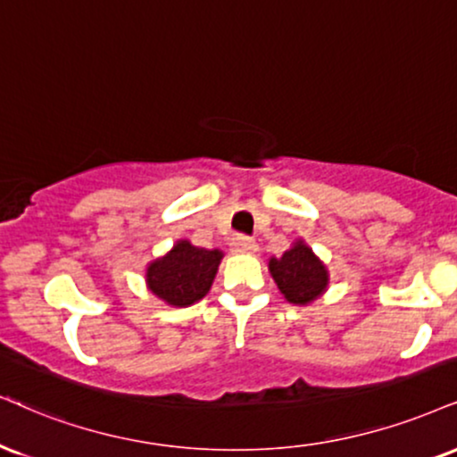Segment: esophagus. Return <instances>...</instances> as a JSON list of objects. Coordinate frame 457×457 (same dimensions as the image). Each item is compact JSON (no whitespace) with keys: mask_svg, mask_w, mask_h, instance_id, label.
Wrapping results in <instances>:
<instances>
[{"mask_svg":"<svg viewBox=\"0 0 457 457\" xmlns=\"http://www.w3.org/2000/svg\"><path fill=\"white\" fill-rule=\"evenodd\" d=\"M230 250H233L235 254H254L258 250V244L254 239L245 237V235H237V237L230 239Z\"/></svg>","mask_w":457,"mask_h":457,"instance_id":"34e87169","label":"esophagus"}]
</instances>
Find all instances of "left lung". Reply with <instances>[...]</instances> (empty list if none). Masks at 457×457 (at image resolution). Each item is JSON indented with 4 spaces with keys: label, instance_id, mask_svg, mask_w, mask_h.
Returning <instances> with one entry per match:
<instances>
[{
    "label": "left lung",
    "instance_id": "8db88e82",
    "mask_svg": "<svg viewBox=\"0 0 457 457\" xmlns=\"http://www.w3.org/2000/svg\"><path fill=\"white\" fill-rule=\"evenodd\" d=\"M269 271L286 301L295 305H309L328 288V269L303 239L286 250L281 258H271Z\"/></svg>",
    "mask_w": 457,
    "mask_h": 457
}]
</instances>
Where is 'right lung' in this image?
Instances as JSON below:
<instances>
[{
	"instance_id": "right-lung-1",
	"label": "right lung",
	"mask_w": 457,
	"mask_h": 457,
	"mask_svg": "<svg viewBox=\"0 0 457 457\" xmlns=\"http://www.w3.org/2000/svg\"><path fill=\"white\" fill-rule=\"evenodd\" d=\"M222 256L220 250H205L179 239L165 256L145 267V284L167 305L188 307L210 292Z\"/></svg>"
}]
</instances>
